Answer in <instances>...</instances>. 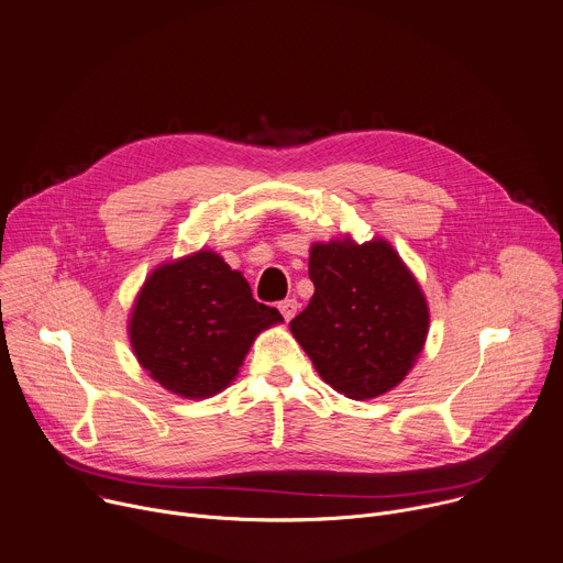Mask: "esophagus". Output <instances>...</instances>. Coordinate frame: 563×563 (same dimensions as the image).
<instances>
[{"label": "esophagus", "mask_w": 563, "mask_h": 563, "mask_svg": "<svg viewBox=\"0 0 563 563\" xmlns=\"http://www.w3.org/2000/svg\"><path fill=\"white\" fill-rule=\"evenodd\" d=\"M278 310H280V314L285 317V321H291V319L296 317V310H298L296 298H285V300H280V302H278Z\"/></svg>", "instance_id": "34e87169"}]
</instances>
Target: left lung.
Returning a JSON list of instances; mask_svg holds the SVG:
<instances>
[{"label": "left lung", "instance_id": "obj_1", "mask_svg": "<svg viewBox=\"0 0 563 563\" xmlns=\"http://www.w3.org/2000/svg\"><path fill=\"white\" fill-rule=\"evenodd\" d=\"M314 294L289 330L317 373L350 399H373L411 373L429 334V302L384 238L310 246Z\"/></svg>", "mask_w": 563, "mask_h": 563}]
</instances>
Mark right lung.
Here are the masks:
<instances>
[{
	"label": "right lung",
	"instance_id": "obj_1",
	"mask_svg": "<svg viewBox=\"0 0 563 563\" xmlns=\"http://www.w3.org/2000/svg\"><path fill=\"white\" fill-rule=\"evenodd\" d=\"M283 323L220 253L199 249L152 269L130 310L139 366L173 395L207 399L238 377L263 330Z\"/></svg>",
	"mask_w": 563,
	"mask_h": 563
}]
</instances>
